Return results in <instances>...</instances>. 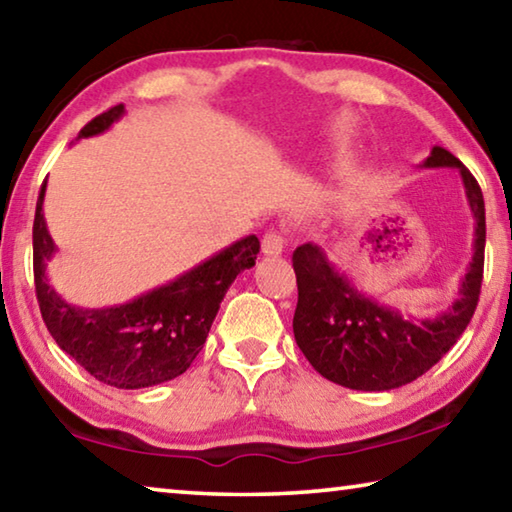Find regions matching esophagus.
Listing matches in <instances>:
<instances>
[{"mask_svg": "<svg viewBox=\"0 0 512 512\" xmlns=\"http://www.w3.org/2000/svg\"><path fill=\"white\" fill-rule=\"evenodd\" d=\"M284 250V237L277 230H268L262 239V253L268 257L282 255Z\"/></svg>", "mask_w": 512, "mask_h": 512, "instance_id": "34e87169", "label": "esophagus"}]
</instances>
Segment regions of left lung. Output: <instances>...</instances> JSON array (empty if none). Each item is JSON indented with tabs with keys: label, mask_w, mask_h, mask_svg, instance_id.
Here are the masks:
<instances>
[{
	"label": "left lung",
	"mask_w": 512,
	"mask_h": 512,
	"mask_svg": "<svg viewBox=\"0 0 512 512\" xmlns=\"http://www.w3.org/2000/svg\"><path fill=\"white\" fill-rule=\"evenodd\" d=\"M422 167H454L476 219L474 255L461 298L436 318L415 320L370 300L327 262L323 250L302 244L293 253L298 307L293 336L307 361L325 379L352 391H391L422 377L452 350L474 316L483 282L485 205L481 187L465 164L433 146Z\"/></svg>",
	"instance_id": "obj_1"
}]
</instances>
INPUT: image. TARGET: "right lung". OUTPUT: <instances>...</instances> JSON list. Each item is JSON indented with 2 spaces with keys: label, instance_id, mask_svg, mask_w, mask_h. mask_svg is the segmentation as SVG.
Masks as SVG:
<instances>
[{
  "label": "right lung",
  "instance_id": "right-lung-1",
  "mask_svg": "<svg viewBox=\"0 0 512 512\" xmlns=\"http://www.w3.org/2000/svg\"><path fill=\"white\" fill-rule=\"evenodd\" d=\"M121 115L124 106L119 103L88 121L79 137L108 131ZM45 189L47 180L40 187L33 219V280L42 320L60 350L94 379L115 388H146L183 375L203 350L225 291L241 271L255 266L259 239L255 235L239 239L192 271L126 305L81 309L67 305L47 282L45 268L56 246L42 214Z\"/></svg>",
  "mask_w": 512,
  "mask_h": 512
}]
</instances>
